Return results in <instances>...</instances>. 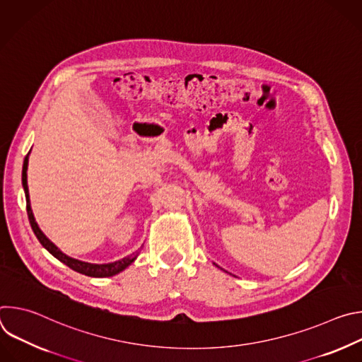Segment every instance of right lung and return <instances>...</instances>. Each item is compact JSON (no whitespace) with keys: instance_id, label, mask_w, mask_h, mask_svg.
Segmentation results:
<instances>
[{"instance_id":"add662e5","label":"right lung","mask_w":362,"mask_h":362,"mask_svg":"<svg viewBox=\"0 0 362 362\" xmlns=\"http://www.w3.org/2000/svg\"><path fill=\"white\" fill-rule=\"evenodd\" d=\"M27 166H28V154L24 159V165H23V186H24V192H25V200H27V215H28V221L31 225L33 232L35 233L37 239L40 240V243L51 253L54 257L63 264H66L69 268H71L73 271L87 275V276H93V278H106V276H113L119 272H122L123 269H126L130 264L134 262L137 252L129 255L127 257H123V259L117 261V262H112V264H103V265H97V264H88V262H81L77 259H73V257L64 255L53 242H51L38 228L33 211H31V204H30V194H28V185H27Z\"/></svg>"}]
</instances>
